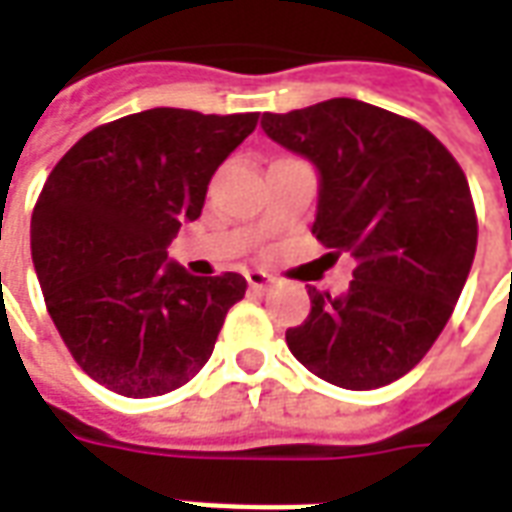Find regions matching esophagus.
Masks as SVG:
<instances>
[{
	"label": "esophagus",
	"mask_w": 512,
	"mask_h": 512,
	"mask_svg": "<svg viewBox=\"0 0 512 512\" xmlns=\"http://www.w3.org/2000/svg\"><path fill=\"white\" fill-rule=\"evenodd\" d=\"M246 282H249V288L252 290H268L274 279L268 277V274H263V271H249V274H246Z\"/></svg>",
	"instance_id": "obj_1"
}]
</instances>
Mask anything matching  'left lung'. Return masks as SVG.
Returning a JSON list of instances; mask_svg holds the SVG:
<instances>
[{
  "label": "left lung",
  "mask_w": 512,
  "mask_h": 512,
  "mask_svg": "<svg viewBox=\"0 0 512 512\" xmlns=\"http://www.w3.org/2000/svg\"><path fill=\"white\" fill-rule=\"evenodd\" d=\"M263 131L318 167L312 233L356 260L348 293L310 288L307 321L285 332L290 354L343 389L392 384L436 343L472 268L461 164L417 120L354 98L266 112Z\"/></svg>",
  "instance_id": "1"
}]
</instances>
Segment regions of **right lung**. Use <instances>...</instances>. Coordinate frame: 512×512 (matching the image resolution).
Listing matches in <instances>:
<instances>
[{
    "label": "right lung",
    "instance_id": "right-lung-1",
    "mask_svg": "<svg viewBox=\"0 0 512 512\" xmlns=\"http://www.w3.org/2000/svg\"><path fill=\"white\" fill-rule=\"evenodd\" d=\"M257 117L147 109L93 128L51 169L32 211V263L76 365L117 395L189 384L244 299L241 274L191 277L167 263V246Z\"/></svg>",
    "mask_w": 512,
    "mask_h": 512
}]
</instances>
